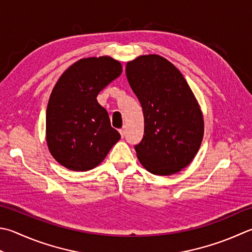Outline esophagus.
<instances>
[{
  "label": "esophagus",
  "mask_w": 252,
  "mask_h": 252,
  "mask_svg": "<svg viewBox=\"0 0 252 252\" xmlns=\"http://www.w3.org/2000/svg\"><path fill=\"white\" fill-rule=\"evenodd\" d=\"M120 134H121L122 137L125 136V134H126V129H125V128H122V129H120Z\"/></svg>",
  "instance_id": "34e87169"
}]
</instances>
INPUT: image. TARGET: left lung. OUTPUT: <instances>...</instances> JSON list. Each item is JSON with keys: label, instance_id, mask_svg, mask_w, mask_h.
<instances>
[{"label": "left lung", "instance_id": "8db88e82", "mask_svg": "<svg viewBox=\"0 0 252 252\" xmlns=\"http://www.w3.org/2000/svg\"><path fill=\"white\" fill-rule=\"evenodd\" d=\"M126 77L144 112L139 162L156 175L178 173L192 162L204 135L200 104L180 70L159 55L128 61Z\"/></svg>", "mask_w": 252, "mask_h": 252}]
</instances>
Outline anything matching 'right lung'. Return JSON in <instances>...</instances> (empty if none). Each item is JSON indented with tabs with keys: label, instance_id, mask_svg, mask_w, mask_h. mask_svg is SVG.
<instances>
[{
	"label": "right lung",
	"instance_id": "right-lung-1",
	"mask_svg": "<svg viewBox=\"0 0 252 252\" xmlns=\"http://www.w3.org/2000/svg\"><path fill=\"white\" fill-rule=\"evenodd\" d=\"M122 71L120 61L110 56L90 57L71 64L55 84L46 112V141L64 168L97 167L121 139L96 96Z\"/></svg>",
	"mask_w": 252,
	"mask_h": 252
}]
</instances>
